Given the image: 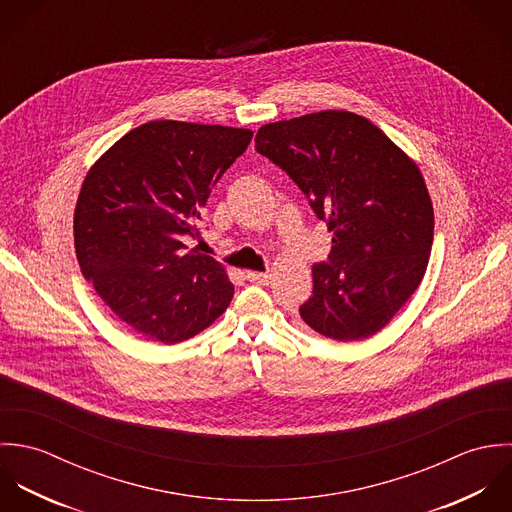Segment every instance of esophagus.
Here are the masks:
<instances>
[{
    "label": "esophagus",
    "instance_id": "esophagus-1",
    "mask_svg": "<svg viewBox=\"0 0 512 512\" xmlns=\"http://www.w3.org/2000/svg\"><path fill=\"white\" fill-rule=\"evenodd\" d=\"M247 279L251 283H257V285H269L271 283V275L269 273H259V271H247Z\"/></svg>",
    "mask_w": 512,
    "mask_h": 512
}]
</instances>
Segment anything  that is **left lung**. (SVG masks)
Instances as JSON below:
<instances>
[{
  "mask_svg": "<svg viewBox=\"0 0 512 512\" xmlns=\"http://www.w3.org/2000/svg\"><path fill=\"white\" fill-rule=\"evenodd\" d=\"M255 148L334 233L328 261L312 265L303 322L338 342L382 330L419 287L431 253L433 205L417 164L348 110L265 124Z\"/></svg>",
  "mask_w": 512,
  "mask_h": 512,
  "instance_id": "1",
  "label": "left lung"
}]
</instances>
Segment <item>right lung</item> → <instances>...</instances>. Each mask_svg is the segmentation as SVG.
I'll use <instances>...</instances> for the list:
<instances>
[{"instance_id":"1","label":"right lung","mask_w":512,"mask_h":512,"mask_svg":"<svg viewBox=\"0 0 512 512\" xmlns=\"http://www.w3.org/2000/svg\"><path fill=\"white\" fill-rule=\"evenodd\" d=\"M253 132L180 120L146 122L89 170L73 219L81 271L136 334L176 344L205 330L233 297L225 267L184 237Z\"/></svg>"}]
</instances>
